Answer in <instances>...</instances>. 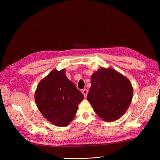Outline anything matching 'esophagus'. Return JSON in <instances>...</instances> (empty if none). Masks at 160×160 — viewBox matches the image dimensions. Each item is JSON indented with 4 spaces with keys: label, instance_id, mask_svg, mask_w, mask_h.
Listing matches in <instances>:
<instances>
[{
    "label": "esophagus",
    "instance_id": "esophagus-1",
    "mask_svg": "<svg viewBox=\"0 0 160 160\" xmlns=\"http://www.w3.org/2000/svg\"><path fill=\"white\" fill-rule=\"evenodd\" d=\"M82 93H83V96H84V97H86L88 95V90L86 89H84L82 91Z\"/></svg>",
    "mask_w": 160,
    "mask_h": 160
}]
</instances>
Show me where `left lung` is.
<instances>
[{
	"label": "left lung",
	"instance_id": "1",
	"mask_svg": "<svg viewBox=\"0 0 160 160\" xmlns=\"http://www.w3.org/2000/svg\"><path fill=\"white\" fill-rule=\"evenodd\" d=\"M91 80L87 98L95 113L107 122L119 119L132 101L130 82L112 68L99 69L92 74Z\"/></svg>",
	"mask_w": 160,
	"mask_h": 160
}]
</instances>
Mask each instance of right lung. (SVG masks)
Listing matches in <instances>:
<instances>
[{
    "instance_id": "1",
    "label": "right lung",
    "mask_w": 160,
    "mask_h": 160,
    "mask_svg": "<svg viewBox=\"0 0 160 160\" xmlns=\"http://www.w3.org/2000/svg\"><path fill=\"white\" fill-rule=\"evenodd\" d=\"M83 95L67 78L65 71L54 69L39 83L35 100L41 113L59 127L68 125L74 118Z\"/></svg>"
}]
</instances>
